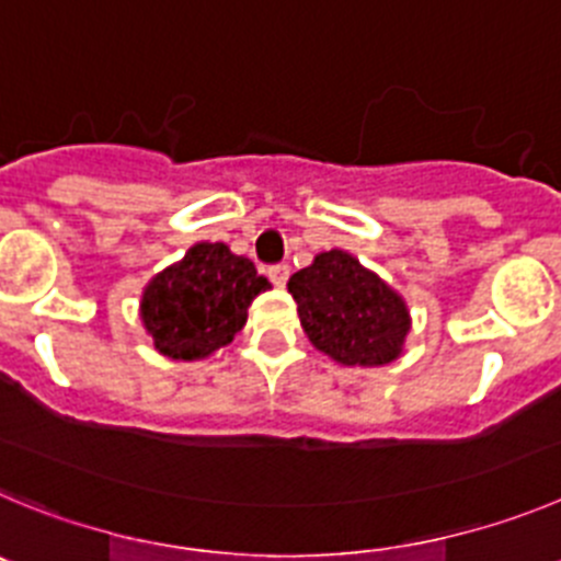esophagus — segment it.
Masks as SVG:
<instances>
[{"instance_id":"obj_1","label":"esophagus","mask_w":561,"mask_h":561,"mask_svg":"<svg viewBox=\"0 0 561 561\" xmlns=\"http://www.w3.org/2000/svg\"><path fill=\"white\" fill-rule=\"evenodd\" d=\"M287 276H290V265H285V262H276V265H271L268 268V279L274 282L276 287H285Z\"/></svg>"}]
</instances>
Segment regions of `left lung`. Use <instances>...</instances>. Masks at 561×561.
Returning a JSON list of instances; mask_svg holds the SVG:
<instances>
[{
  "label": "left lung",
  "mask_w": 561,
  "mask_h": 561,
  "mask_svg": "<svg viewBox=\"0 0 561 561\" xmlns=\"http://www.w3.org/2000/svg\"><path fill=\"white\" fill-rule=\"evenodd\" d=\"M316 350L343 366H386L402 352L405 301L346 251H324L287 282Z\"/></svg>",
  "instance_id": "obj_1"
}]
</instances>
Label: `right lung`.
I'll return each mask as SVG.
<instances>
[{"label":"right lung","instance_id":"add662e5","mask_svg":"<svg viewBox=\"0 0 561 561\" xmlns=\"http://www.w3.org/2000/svg\"><path fill=\"white\" fill-rule=\"evenodd\" d=\"M268 287L249 256L231 254L224 243H198L145 287V330L161 355L198 360L231 343L254 296Z\"/></svg>","mask_w":561,"mask_h":561}]
</instances>
